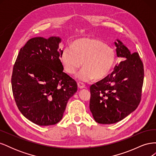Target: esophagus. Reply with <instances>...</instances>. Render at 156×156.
Listing matches in <instances>:
<instances>
[{
	"instance_id": "esophagus-1",
	"label": "esophagus",
	"mask_w": 156,
	"mask_h": 156,
	"mask_svg": "<svg viewBox=\"0 0 156 156\" xmlns=\"http://www.w3.org/2000/svg\"><path fill=\"white\" fill-rule=\"evenodd\" d=\"M77 85H78V88H80V89H82V88H85V84H84V83H81V82H78L77 83Z\"/></svg>"
}]
</instances>
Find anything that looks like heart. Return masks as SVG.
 <instances>
[{
  "label": "heart",
  "mask_w": 156,
  "mask_h": 156,
  "mask_svg": "<svg viewBox=\"0 0 156 156\" xmlns=\"http://www.w3.org/2000/svg\"><path fill=\"white\" fill-rule=\"evenodd\" d=\"M116 58L114 49L100 40L89 38L75 41L73 48H66L61 55L64 68L69 74L76 72L83 62L78 78L84 82L106 77L114 67Z\"/></svg>",
  "instance_id": "heart-1"
}]
</instances>
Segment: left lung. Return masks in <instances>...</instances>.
<instances>
[{
    "mask_svg": "<svg viewBox=\"0 0 156 156\" xmlns=\"http://www.w3.org/2000/svg\"><path fill=\"white\" fill-rule=\"evenodd\" d=\"M115 42L122 60L113 72L90 87V110L99 124H114L124 119L139 105L144 81V66L137 52L131 53L121 41Z\"/></svg>",
    "mask_w": 156,
    "mask_h": 156,
    "instance_id": "8db88e82",
    "label": "left lung"
}]
</instances>
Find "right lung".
Here are the masks:
<instances>
[{
  "label": "right lung",
  "mask_w": 156,
  "mask_h": 156,
  "mask_svg": "<svg viewBox=\"0 0 156 156\" xmlns=\"http://www.w3.org/2000/svg\"><path fill=\"white\" fill-rule=\"evenodd\" d=\"M60 38L36 37L20 49L12 75L13 95L19 110L39 126L57 124L77 84L63 72Z\"/></svg>",
  "instance_id": "right-lung-1"
}]
</instances>
